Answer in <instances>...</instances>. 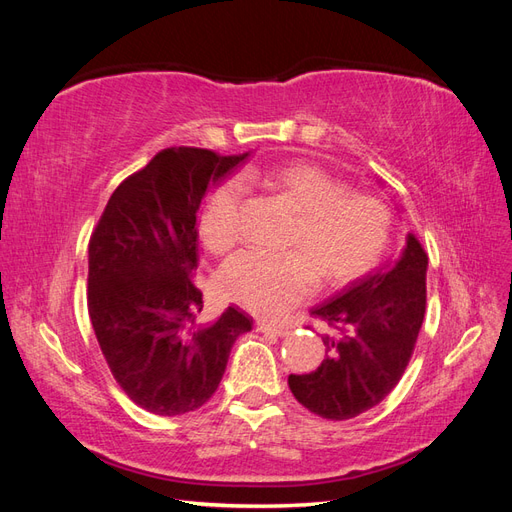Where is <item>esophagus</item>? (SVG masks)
Masks as SVG:
<instances>
[{
	"label": "esophagus",
	"mask_w": 512,
	"mask_h": 512,
	"mask_svg": "<svg viewBox=\"0 0 512 512\" xmlns=\"http://www.w3.org/2000/svg\"><path fill=\"white\" fill-rule=\"evenodd\" d=\"M256 331H260V333H271V335H280V337L288 333L284 327H277V324L267 322V320H258V322H256Z\"/></svg>",
	"instance_id": "esophagus-1"
}]
</instances>
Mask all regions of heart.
Wrapping results in <instances>:
<instances>
[{
    "label": "heart",
    "instance_id": "obj_1",
    "mask_svg": "<svg viewBox=\"0 0 512 512\" xmlns=\"http://www.w3.org/2000/svg\"><path fill=\"white\" fill-rule=\"evenodd\" d=\"M265 181L297 211L286 237L294 252L245 250L226 260L215 290L226 303L265 318H280L316 288L346 284L374 267L389 239L391 215L378 198L344 192L327 170L294 162L267 173H247ZM243 181L232 177L211 192L200 215V235L211 252H226L239 237Z\"/></svg>",
    "mask_w": 512,
    "mask_h": 512
}]
</instances>
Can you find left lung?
Returning a JSON list of instances; mask_svg holds the SVG:
<instances>
[{
  "label": "left lung",
  "instance_id": "obj_1",
  "mask_svg": "<svg viewBox=\"0 0 512 512\" xmlns=\"http://www.w3.org/2000/svg\"><path fill=\"white\" fill-rule=\"evenodd\" d=\"M427 303V254L408 232L399 258L359 277L312 309L333 329L327 359L312 374L288 376L301 406L346 421L378 406L404 376Z\"/></svg>",
  "mask_w": 512,
  "mask_h": 512
}]
</instances>
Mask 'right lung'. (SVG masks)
<instances>
[{"label": "right lung", "instance_id": "add662e5", "mask_svg": "<svg viewBox=\"0 0 512 512\" xmlns=\"http://www.w3.org/2000/svg\"><path fill=\"white\" fill-rule=\"evenodd\" d=\"M250 153L170 147L108 198L89 239L87 307L115 380L160 416L192 412L220 386L232 344L252 331L235 307L200 322L196 213Z\"/></svg>", "mask_w": 512, "mask_h": 512}]
</instances>
